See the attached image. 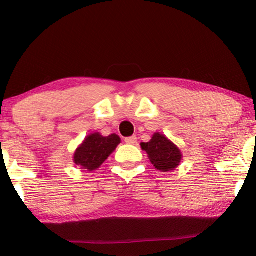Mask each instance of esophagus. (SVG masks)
<instances>
[{"instance_id":"esophagus-1","label":"esophagus","mask_w":256,"mask_h":256,"mask_svg":"<svg viewBox=\"0 0 256 256\" xmlns=\"http://www.w3.org/2000/svg\"><path fill=\"white\" fill-rule=\"evenodd\" d=\"M125 142L128 145H137V137H136V136H132V137L125 138Z\"/></svg>"}]
</instances>
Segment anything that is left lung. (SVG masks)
<instances>
[{
	"mask_svg": "<svg viewBox=\"0 0 256 256\" xmlns=\"http://www.w3.org/2000/svg\"><path fill=\"white\" fill-rule=\"evenodd\" d=\"M140 146L148 153L152 165L162 172L172 171L182 162V154L178 146L159 132L153 134L148 142H142Z\"/></svg>",
	"mask_w": 256,
	"mask_h": 256,
	"instance_id": "8db88e82",
	"label": "left lung"
}]
</instances>
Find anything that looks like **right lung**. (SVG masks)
Wrapping results in <instances>:
<instances>
[{"label":"right lung","mask_w":256,"mask_h":256,"mask_svg":"<svg viewBox=\"0 0 256 256\" xmlns=\"http://www.w3.org/2000/svg\"><path fill=\"white\" fill-rule=\"evenodd\" d=\"M120 142L117 134L103 137L98 132L88 134L84 142L78 146L74 154V162L80 168L94 171L108 158Z\"/></svg>","instance_id":"right-lung-1"}]
</instances>
